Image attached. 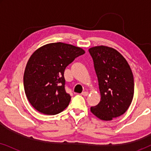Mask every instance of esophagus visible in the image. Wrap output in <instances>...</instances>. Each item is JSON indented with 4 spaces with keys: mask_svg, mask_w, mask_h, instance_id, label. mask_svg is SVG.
Returning <instances> with one entry per match:
<instances>
[{
    "mask_svg": "<svg viewBox=\"0 0 151 151\" xmlns=\"http://www.w3.org/2000/svg\"><path fill=\"white\" fill-rule=\"evenodd\" d=\"M88 95V93L87 91H83L82 93V96H87Z\"/></svg>",
    "mask_w": 151,
    "mask_h": 151,
    "instance_id": "esophagus-1",
    "label": "esophagus"
}]
</instances>
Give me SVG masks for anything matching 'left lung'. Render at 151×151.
I'll list each match as a JSON object with an SVG mask.
<instances>
[{"label": "left lung", "instance_id": "left-lung-1", "mask_svg": "<svg viewBox=\"0 0 151 151\" xmlns=\"http://www.w3.org/2000/svg\"><path fill=\"white\" fill-rule=\"evenodd\" d=\"M98 80L101 100L91 111L102 120L109 121L123 115L131 104L134 80L126 59L115 49L98 46L88 49Z\"/></svg>", "mask_w": 151, "mask_h": 151}]
</instances>
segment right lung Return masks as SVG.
<instances>
[{"instance_id": "obj_1", "label": "right lung", "mask_w": 151, "mask_h": 151, "mask_svg": "<svg viewBox=\"0 0 151 151\" xmlns=\"http://www.w3.org/2000/svg\"><path fill=\"white\" fill-rule=\"evenodd\" d=\"M84 53L80 47L55 42L41 47L31 55L23 82L27 98L35 109L45 115H56L67 108L71 97L66 92L64 72Z\"/></svg>"}]
</instances>
